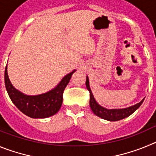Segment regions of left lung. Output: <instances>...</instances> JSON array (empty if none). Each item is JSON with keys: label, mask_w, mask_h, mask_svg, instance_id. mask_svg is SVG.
<instances>
[{"label": "left lung", "mask_w": 156, "mask_h": 156, "mask_svg": "<svg viewBox=\"0 0 156 156\" xmlns=\"http://www.w3.org/2000/svg\"><path fill=\"white\" fill-rule=\"evenodd\" d=\"M86 87L87 89L90 92V106L92 112L97 116L101 117V119H104L105 120L118 121L124 119L126 117H128L129 115H131L132 113H133L140 107V105L142 104L144 100V98L142 99V101L140 102L137 103V104L134 105L130 106V107H128V108H119V109H108V108H105L102 107V106H101L95 101L93 94H92L91 90H90V88L89 79H88L87 76L86 80Z\"/></svg>", "instance_id": "8db88e82"}]
</instances>
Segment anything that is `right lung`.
Returning <instances> with one entry per match:
<instances>
[{
	"label": "right lung",
	"mask_w": 156,
	"mask_h": 156,
	"mask_svg": "<svg viewBox=\"0 0 156 156\" xmlns=\"http://www.w3.org/2000/svg\"><path fill=\"white\" fill-rule=\"evenodd\" d=\"M73 70L65 76L55 87L39 95H27L16 90L8 78L7 66L5 71V87L14 105L20 111L34 119H44L54 115L59 111L63 101V91L75 73Z\"/></svg>",
	"instance_id": "1"
}]
</instances>
